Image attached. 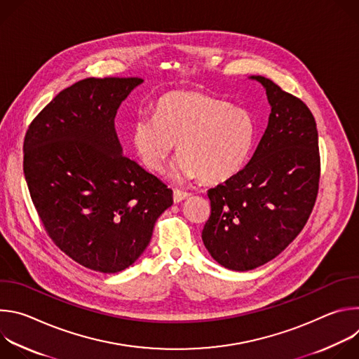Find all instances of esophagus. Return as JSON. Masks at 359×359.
Masks as SVG:
<instances>
[{"label":"esophagus","mask_w":359,"mask_h":359,"mask_svg":"<svg viewBox=\"0 0 359 359\" xmlns=\"http://www.w3.org/2000/svg\"><path fill=\"white\" fill-rule=\"evenodd\" d=\"M189 196H190V193H187V191H182V190H179V189H175V190H173V201H175V203L183 201V200L187 198Z\"/></svg>","instance_id":"esophagus-1"}]
</instances>
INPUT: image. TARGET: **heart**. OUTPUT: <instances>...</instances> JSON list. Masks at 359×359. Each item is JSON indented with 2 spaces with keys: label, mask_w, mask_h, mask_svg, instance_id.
<instances>
[{
  "label": "heart",
  "mask_w": 359,
  "mask_h": 359,
  "mask_svg": "<svg viewBox=\"0 0 359 359\" xmlns=\"http://www.w3.org/2000/svg\"><path fill=\"white\" fill-rule=\"evenodd\" d=\"M257 136L252 115L229 102L200 92H172L159 99L155 116L139 115L132 142L140 161L162 170L177 142V180L200 177L219 183L248 162Z\"/></svg>",
  "instance_id": "1"
}]
</instances>
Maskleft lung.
<instances>
[{"label": "left lung", "instance_id": "obj_1", "mask_svg": "<svg viewBox=\"0 0 359 359\" xmlns=\"http://www.w3.org/2000/svg\"><path fill=\"white\" fill-rule=\"evenodd\" d=\"M250 78L266 89L269 125L250 162L208 191L212 215L201 231L212 257L234 271L269 263L299 234L320 182L318 132L309 107L269 78Z\"/></svg>", "mask_w": 359, "mask_h": 359}]
</instances>
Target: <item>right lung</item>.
Wrapping results in <instances>:
<instances>
[{"instance_id":"1","label":"right lung","mask_w":359,"mask_h":359,"mask_svg":"<svg viewBox=\"0 0 359 359\" xmlns=\"http://www.w3.org/2000/svg\"><path fill=\"white\" fill-rule=\"evenodd\" d=\"M140 78H86L61 90L31 122L24 175L53 241L99 273L132 266L147 247L173 191L123 156L115 130Z\"/></svg>"}]
</instances>
